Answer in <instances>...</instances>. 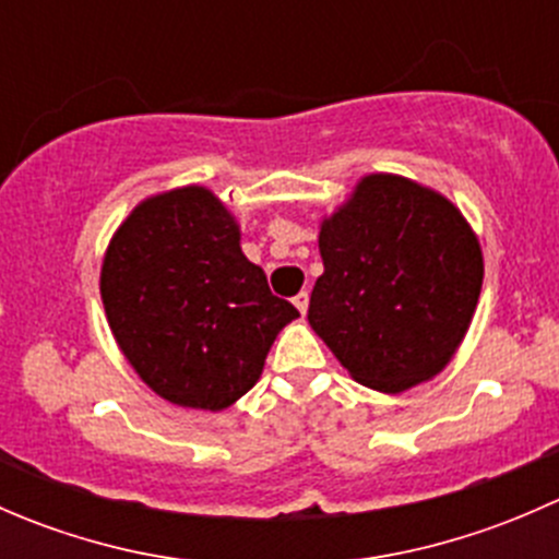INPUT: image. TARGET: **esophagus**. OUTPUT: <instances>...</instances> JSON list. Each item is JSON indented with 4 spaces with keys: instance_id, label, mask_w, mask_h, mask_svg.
Returning a JSON list of instances; mask_svg holds the SVG:
<instances>
[{
    "instance_id": "esophagus-1",
    "label": "esophagus",
    "mask_w": 559,
    "mask_h": 559,
    "mask_svg": "<svg viewBox=\"0 0 559 559\" xmlns=\"http://www.w3.org/2000/svg\"><path fill=\"white\" fill-rule=\"evenodd\" d=\"M308 300H311V297H308V292H300V295L295 297V308H297V311H300L302 316H306V311H308Z\"/></svg>"
}]
</instances>
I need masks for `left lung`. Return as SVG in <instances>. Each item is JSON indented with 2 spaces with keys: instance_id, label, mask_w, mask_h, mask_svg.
Here are the masks:
<instances>
[{
  "instance_id": "8db88e82",
  "label": "left lung",
  "mask_w": 559,
  "mask_h": 559,
  "mask_svg": "<svg viewBox=\"0 0 559 559\" xmlns=\"http://www.w3.org/2000/svg\"><path fill=\"white\" fill-rule=\"evenodd\" d=\"M308 324L357 384L400 394L452 362L484 281L478 235L441 191L368 173L319 224Z\"/></svg>"
}]
</instances>
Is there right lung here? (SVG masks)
<instances>
[{"instance_id":"add662e5","label":"right lung","mask_w":559,"mask_h":559,"mask_svg":"<svg viewBox=\"0 0 559 559\" xmlns=\"http://www.w3.org/2000/svg\"><path fill=\"white\" fill-rule=\"evenodd\" d=\"M99 295L118 348L151 392L224 411L259 381L297 308L273 297L240 248L235 213L207 186L145 197L105 248Z\"/></svg>"}]
</instances>
